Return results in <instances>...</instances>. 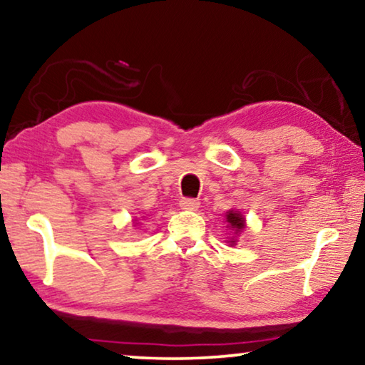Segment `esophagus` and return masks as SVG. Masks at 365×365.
<instances>
[{"instance_id": "1", "label": "esophagus", "mask_w": 365, "mask_h": 365, "mask_svg": "<svg viewBox=\"0 0 365 365\" xmlns=\"http://www.w3.org/2000/svg\"><path fill=\"white\" fill-rule=\"evenodd\" d=\"M179 205H181V209L184 210H197L199 207V200L197 199H181L179 202Z\"/></svg>"}]
</instances>
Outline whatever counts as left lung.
<instances>
[{"instance_id": "1", "label": "left lung", "mask_w": 365, "mask_h": 365, "mask_svg": "<svg viewBox=\"0 0 365 365\" xmlns=\"http://www.w3.org/2000/svg\"><path fill=\"white\" fill-rule=\"evenodd\" d=\"M225 218H227V223H228L227 227L232 228L233 232H235V235H238L241 230L246 227L245 217L241 215L240 210H228L227 214H225ZM230 245H237V240H235V237L230 238Z\"/></svg>"}]
</instances>
